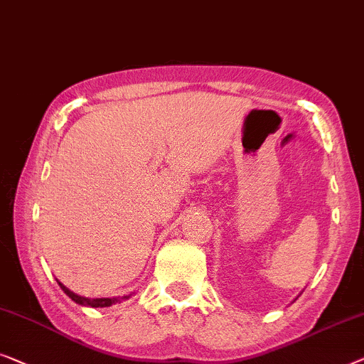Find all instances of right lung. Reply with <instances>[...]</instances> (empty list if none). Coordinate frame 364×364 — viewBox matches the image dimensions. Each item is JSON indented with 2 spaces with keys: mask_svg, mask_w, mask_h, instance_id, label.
<instances>
[{
  "mask_svg": "<svg viewBox=\"0 0 364 364\" xmlns=\"http://www.w3.org/2000/svg\"><path fill=\"white\" fill-rule=\"evenodd\" d=\"M58 284H59L60 289L64 290V294L68 295V296H70V299H73L75 304L87 305V306H94V309H99V306H110L112 304H119V301L129 299V295L119 296V299H85V296H80L77 294H74V291H70L68 287H64L63 284L59 282V280H58Z\"/></svg>",
  "mask_w": 364,
  "mask_h": 364,
  "instance_id": "add662e5",
  "label": "right lung"
}]
</instances>
